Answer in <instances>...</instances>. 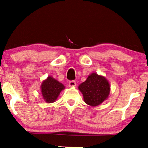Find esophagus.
<instances>
[{
  "label": "esophagus",
  "mask_w": 148,
  "mask_h": 148,
  "mask_svg": "<svg viewBox=\"0 0 148 148\" xmlns=\"http://www.w3.org/2000/svg\"><path fill=\"white\" fill-rule=\"evenodd\" d=\"M69 87H75L76 86V83L74 80H72L69 82Z\"/></svg>",
  "instance_id": "34e87169"
}]
</instances>
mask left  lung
I'll return each instance as SVG.
<instances>
[{
  "mask_svg": "<svg viewBox=\"0 0 148 148\" xmlns=\"http://www.w3.org/2000/svg\"><path fill=\"white\" fill-rule=\"evenodd\" d=\"M78 89L82 93L84 102L90 106L96 107L107 99L111 87L105 77L93 72L89 75L85 82L79 84Z\"/></svg>",
  "mask_w": 148,
  "mask_h": 148,
  "instance_id": "1",
  "label": "left lung"
}]
</instances>
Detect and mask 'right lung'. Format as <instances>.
I'll list each match as a JSON object with an SVG mask.
<instances>
[{
  "label": "right lung",
  "instance_id": "right-lung-1",
  "mask_svg": "<svg viewBox=\"0 0 148 148\" xmlns=\"http://www.w3.org/2000/svg\"><path fill=\"white\" fill-rule=\"evenodd\" d=\"M65 88L60 82L49 76L43 81L41 85V91L44 101L47 103L55 102L60 93Z\"/></svg>",
  "mask_w": 148,
  "mask_h": 148
}]
</instances>
